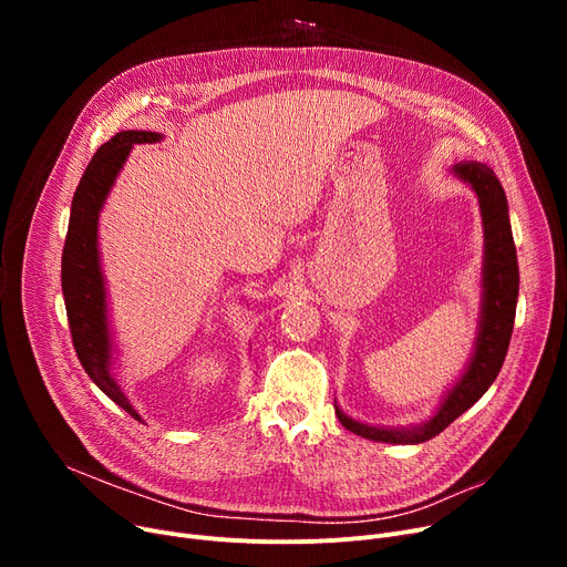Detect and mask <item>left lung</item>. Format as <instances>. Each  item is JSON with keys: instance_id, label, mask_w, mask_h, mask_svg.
<instances>
[{"instance_id": "8db88e82", "label": "left lung", "mask_w": 567, "mask_h": 567, "mask_svg": "<svg viewBox=\"0 0 567 567\" xmlns=\"http://www.w3.org/2000/svg\"><path fill=\"white\" fill-rule=\"evenodd\" d=\"M455 174L475 190L481 202V214L485 225V268H483V317L478 342H475L473 359L462 374V379L453 385V391L445 395L439 411L421 427L406 430H385L363 425L349 419L336 404V413L340 423L359 436L383 441V443H423L432 436L441 434L455 419L478 402L494 379L501 372V365L508 353L517 293H519V266L517 250L513 241V229L508 218V199H505L503 186L496 174L475 161L457 163Z\"/></svg>"}]
</instances>
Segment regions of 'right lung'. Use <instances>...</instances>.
I'll use <instances>...</instances> for the list:
<instances>
[{
    "label": "right lung",
    "instance_id": "1",
    "mask_svg": "<svg viewBox=\"0 0 567 567\" xmlns=\"http://www.w3.org/2000/svg\"><path fill=\"white\" fill-rule=\"evenodd\" d=\"M161 137V133L152 131H122L99 146L73 195L69 234L62 252V291L78 359L89 379L114 404L128 411L135 421H142L140 413L133 409L110 372L112 344L107 331L105 285L99 261V214L133 144L158 142Z\"/></svg>",
    "mask_w": 567,
    "mask_h": 567
}]
</instances>
